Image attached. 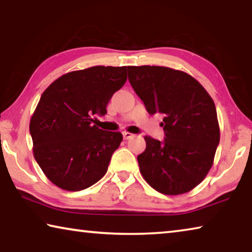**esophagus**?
I'll list each match as a JSON object with an SVG mask.
<instances>
[{"label":"esophagus","mask_w":252,"mask_h":252,"mask_svg":"<svg viewBox=\"0 0 252 252\" xmlns=\"http://www.w3.org/2000/svg\"><path fill=\"white\" fill-rule=\"evenodd\" d=\"M133 136H134V134L130 133V132H126V131L123 132V138H125V140H129L131 138H133Z\"/></svg>","instance_id":"1"}]
</instances>
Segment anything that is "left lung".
<instances>
[{"label": "left lung", "instance_id": "left-lung-1", "mask_svg": "<svg viewBox=\"0 0 252 252\" xmlns=\"http://www.w3.org/2000/svg\"><path fill=\"white\" fill-rule=\"evenodd\" d=\"M130 84L150 114H163L165 138L144 136L140 171L158 192L192 190L211 169L220 130L215 102L186 72L165 66H127Z\"/></svg>", "mask_w": 252, "mask_h": 252}]
</instances>
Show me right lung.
Returning <instances> with one entry per match:
<instances>
[{"label":"right lung","instance_id":"add662e5","mask_svg":"<svg viewBox=\"0 0 252 252\" xmlns=\"http://www.w3.org/2000/svg\"><path fill=\"white\" fill-rule=\"evenodd\" d=\"M126 81V66L97 65L60 76L41 95L30 121L33 155L57 187L80 191L105 174L122 134L93 122Z\"/></svg>","mask_w":252,"mask_h":252}]
</instances>
